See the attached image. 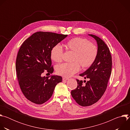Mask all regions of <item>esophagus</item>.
I'll list each match as a JSON object with an SVG mask.
<instances>
[{
  "label": "esophagus",
  "mask_w": 130,
  "mask_h": 130,
  "mask_svg": "<svg viewBox=\"0 0 130 130\" xmlns=\"http://www.w3.org/2000/svg\"><path fill=\"white\" fill-rule=\"evenodd\" d=\"M68 80V78H67V77H63V80H64V81H66V80Z\"/></svg>",
  "instance_id": "esophagus-1"
}]
</instances>
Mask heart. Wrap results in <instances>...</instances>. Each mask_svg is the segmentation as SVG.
Listing matches in <instances>:
<instances>
[{
    "label": "heart",
    "instance_id": "b5f03b06",
    "mask_svg": "<svg viewBox=\"0 0 130 130\" xmlns=\"http://www.w3.org/2000/svg\"><path fill=\"white\" fill-rule=\"evenodd\" d=\"M65 49L73 53L71 63H63L58 65L56 71L58 75L69 77L77 73L80 67L86 69L91 66L96 60L98 54V48L92 43L81 38H74L67 41L64 45ZM63 51L61 47L57 45L52 47L50 51L51 59L57 63L62 61Z\"/></svg>",
    "mask_w": 130,
    "mask_h": 130
}]
</instances>
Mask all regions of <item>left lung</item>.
Returning <instances> with one entry per match:
<instances>
[{
    "mask_svg": "<svg viewBox=\"0 0 130 130\" xmlns=\"http://www.w3.org/2000/svg\"><path fill=\"white\" fill-rule=\"evenodd\" d=\"M97 41L98 54L92 65L80 75L88 81L83 85V81L77 79V87L71 91V95L81 106H87L96 103L103 96L107 88L112 72V56L106 44L99 37L89 34Z\"/></svg>",
    "mask_w": 130,
    "mask_h": 130,
    "instance_id": "obj_1",
    "label": "left lung"
}]
</instances>
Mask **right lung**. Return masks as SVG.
I'll list each match as a JSON object with an SVG mask.
<instances>
[{"label": "right lung", "instance_id": "right-lung-1", "mask_svg": "<svg viewBox=\"0 0 130 130\" xmlns=\"http://www.w3.org/2000/svg\"><path fill=\"white\" fill-rule=\"evenodd\" d=\"M67 35L37 32L25 41L18 52L16 75L22 91L31 102L41 104L52 96L57 84L62 81L59 76L42 77L47 70L53 73L50 51Z\"/></svg>", "mask_w": 130, "mask_h": 130}]
</instances>
